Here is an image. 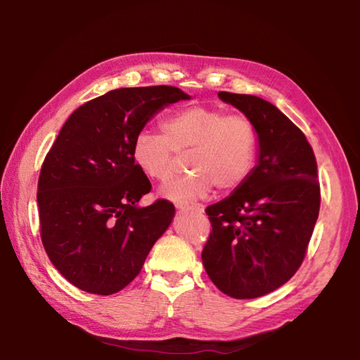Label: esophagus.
Instances as JSON below:
<instances>
[{
  "mask_svg": "<svg viewBox=\"0 0 360 360\" xmlns=\"http://www.w3.org/2000/svg\"><path fill=\"white\" fill-rule=\"evenodd\" d=\"M176 208H178L179 211H191V210H195L198 212H203L205 206L203 205H198V203H187V202H176Z\"/></svg>",
  "mask_w": 360,
  "mask_h": 360,
  "instance_id": "esophagus-1",
  "label": "esophagus"
}]
</instances>
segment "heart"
I'll use <instances>...</instances> for the list:
<instances>
[{
    "mask_svg": "<svg viewBox=\"0 0 360 360\" xmlns=\"http://www.w3.org/2000/svg\"><path fill=\"white\" fill-rule=\"evenodd\" d=\"M160 133L141 131L131 146V157L141 172L155 181H167L187 154L191 172L168 181L162 193L172 200L202 197L238 188L251 174L259 149L252 120L229 114L222 108L188 106L162 120Z\"/></svg>",
    "mask_w": 360,
    "mask_h": 360,
    "instance_id": "heart-1",
    "label": "heart"
}]
</instances>
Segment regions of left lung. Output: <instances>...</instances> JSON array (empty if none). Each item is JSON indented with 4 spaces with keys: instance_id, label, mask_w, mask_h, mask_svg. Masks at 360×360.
I'll list each match as a JSON object with an SVG mask.
<instances>
[{
    "instance_id": "obj_1",
    "label": "left lung",
    "mask_w": 360,
    "mask_h": 360,
    "mask_svg": "<svg viewBox=\"0 0 360 360\" xmlns=\"http://www.w3.org/2000/svg\"><path fill=\"white\" fill-rule=\"evenodd\" d=\"M252 120L259 163L235 192L206 208L212 230L205 270L233 298L270 294L295 275L319 216L321 187L313 148L289 117L254 95L219 92Z\"/></svg>"
}]
</instances>
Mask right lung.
Masks as SVG:
<instances>
[{"instance_id":"add662e5","label":"right lung","mask_w":360,"mask_h":360,"mask_svg":"<svg viewBox=\"0 0 360 360\" xmlns=\"http://www.w3.org/2000/svg\"><path fill=\"white\" fill-rule=\"evenodd\" d=\"M187 98L172 85L111 90L79 106L47 152L38 181L41 241L81 290L111 295L129 285L172 224L168 200L136 206L152 186L131 146L158 109Z\"/></svg>"}]
</instances>
